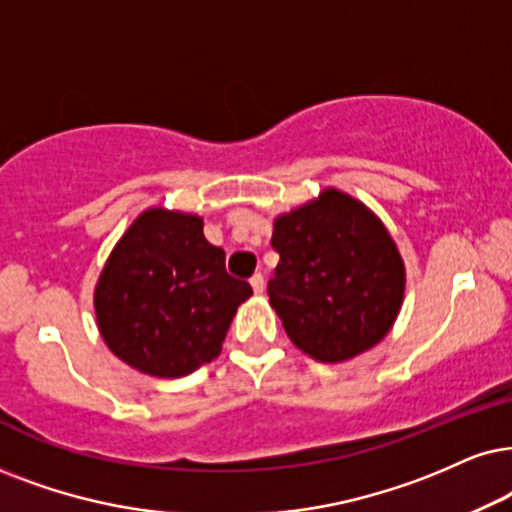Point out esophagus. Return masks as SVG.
Wrapping results in <instances>:
<instances>
[{"label":"esophagus","mask_w":512,"mask_h":512,"mask_svg":"<svg viewBox=\"0 0 512 512\" xmlns=\"http://www.w3.org/2000/svg\"><path fill=\"white\" fill-rule=\"evenodd\" d=\"M250 286H252V290H255L257 295H262L264 293V276L262 274H255L250 278Z\"/></svg>","instance_id":"esophagus-1"}]
</instances>
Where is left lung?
Listing matches in <instances>:
<instances>
[{
    "label": "left lung",
    "mask_w": 512,
    "mask_h": 512,
    "mask_svg": "<svg viewBox=\"0 0 512 512\" xmlns=\"http://www.w3.org/2000/svg\"><path fill=\"white\" fill-rule=\"evenodd\" d=\"M271 245L281 260L269 304L297 349L321 364H340L390 333L406 269L390 231L361 200L323 189L274 219Z\"/></svg>",
    "instance_id": "8db88e82"
}]
</instances>
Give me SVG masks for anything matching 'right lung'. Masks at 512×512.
Segmentation results:
<instances>
[{"label": "right lung", "mask_w": 512, "mask_h": 512, "mask_svg": "<svg viewBox=\"0 0 512 512\" xmlns=\"http://www.w3.org/2000/svg\"><path fill=\"white\" fill-rule=\"evenodd\" d=\"M250 283L224 269L203 217L148 208L115 243L94 288L99 333L115 357L155 378L189 375L222 352Z\"/></svg>", "instance_id": "right-lung-1"}]
</instances>
